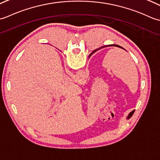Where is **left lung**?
Returning a JSON list of instances; mask_svg holds the SVG:
<instances>
[{"label":"left lung","mask_w":160,"mask_h":160,"mask_svg":"<svg viewBox=\"0 0 160 160\" xmlns=\"http://www.w3.org/2000/svg\"><path fill=\"white\" fill-rule=\"evenodd\" d=\"M107 46H116V47H118V48H122V49H123L122 47H121V46H119V45H106V46H103V47H102L101 48H104V47H107ZM100 48H99V49H97V50H94L92 53H91L90 54V56L92 54H93L94 52H95L97 51V50H99ZM89 56V57H90ZM134 112H135V110H132V111L130 112V114H129V115H128V118H130V117H131L132 116V115H133V113H134Z\"/></svg>","instance_id":"obj_1"}]
</instances>
